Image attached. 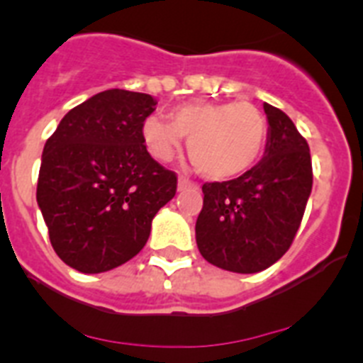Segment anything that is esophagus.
I'll list each match as a JSON object with an SVG mask.
<instances>
[{"label":"esophagus","mask_w":363,"mask_h":363,"mask_svg":"<svg viewBox=\"0 0 363 363\" xmlns=\"http://www.w3.org/2000/svg\"><path fill=\"white\" fill-rule=\"evenodd\" d=\"M189 187H198V184L191 182V179L185 178V176H179V178H178V191H185V189H189Z\"/></svg>","instance_id":"1"}]
</instances>
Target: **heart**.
<instances>
[{
    "mask_svg": "<svg viewBox=\"0 0 363 363\" xmlns=\"http://www.w3.org/2000/svg\"><path fill=\"white\" fill-rule=\"evenodd\" d=\"M143 142L150 156L171 162L187 138V150L196 171L211 179H229L249 171L267 140V121L255 105L189 104L172 112V121L156 114L145 118Z\"/></svg>",
    "mask_w": 363,
    "mask_h": 363,
    "instance_id": "1",
    "label": "heart"
}]
</instances>
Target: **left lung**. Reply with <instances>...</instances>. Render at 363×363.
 Returning <instances> with one entry per match:
<instances>
[{"instance_id": "obj_1", "label": "left lung", "mask_w": 363, "mask_h": 363, "mask_svg": "<svg viewBox=\"0 0 363 363\" xmlns=\"http://www.w3.org/2000/svg\"><path fill=\"white\" fill-rule=\"evenodd\" d=\"M264 158L229 182L203 184L196 243L209 264L242 274L271 267L289 251L313 189L306 138L280 108L264 104Z\"/></svg>"}]
</instances>
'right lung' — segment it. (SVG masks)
Wrapping results in <instances>:
<instances>
[{"label":"right lung","instance_id":"add662e5","mask_svg":"<svg viewBox=\"0 0 363 363\" xmlns=\"http://www.w3.org/2000/svg\"><path fill=\"white\" fill-rule=\"evenodd\" d=\"M156 108L143 92L111 89L63 116L41 156L36 200L54 251L85 274L129 262L178 178L150 158L142 127Z\"/></svg>","mask_w":363,"mask_h":363}]
</instances>
